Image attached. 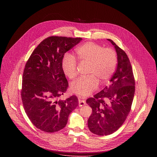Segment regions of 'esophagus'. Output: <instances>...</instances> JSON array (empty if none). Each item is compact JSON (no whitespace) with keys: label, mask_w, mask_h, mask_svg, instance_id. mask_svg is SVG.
<instances>
[{"label":"esophagus","mask_w":157,"mask_h":157,"mask_svg":"<svg viewBox=\"0 0 157 157\" xmlns=\"http://www.w3.org/2000/svg\"><path fill=\"white\" fill-rule=\"evenodd\" d=\"M86 105V102L85 100H82V99H79V106H82L83 105Z\"/></svg>","instance_id":"1"}]
</instances>
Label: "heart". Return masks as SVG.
Instances as JSON below:
<instances>
[{"label": "heart", "instance_id": "b5f03b06", "mask_svg": "<svg viewBox=\"0 0 157 157\" xmlns=\"http://www.w3.org/2000/svg\"><path fill=\"white\" fill-rule=\"evenodd\" d=\"M78 59L90 63L89 76L82 77L72 82V91L81 97L89 96L99 85L107 82L112 76L117 63V55L112 48H105L96 43L89 42L76 49ZM61 67L64 74L72 79L78 74L77 62L74 56L67 53L62 60Z\"/></svg>", "mask_w": 157, "mask_h": 157}]
</instances>
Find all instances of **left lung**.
Returning a JSON list of instances; mask_svg holds the SVG:
<instances>
[{
	"instance_id": "8db88e82",
	"label": "left lung",
	"mask_w": 157,
	"mask_h": 157,
	"mask_svg": "<svg viewBox=\"0 0 157 157\" xmlns=\"http://www.w3.org/2000/svg\"><path fill=\"white\" fill-rule=\"evenodd\" d=\"M117 53L118 65L110 85L90 98L86 103L92 109L88 119L90 131L98 135L111 134L123 124L130 112L135 94V79L130 61L111 39Z\"/></svg>"
}]
</instances>
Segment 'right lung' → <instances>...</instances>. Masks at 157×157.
<instances>
[{"label":"right lung","mask_w":157,"mask_h":157,"mask_svg":"<svg viewBox=\"0 0 157 157\" xmlns=\"http://www.w3.org/2000/svg\"><path fill=\"white\" fill-rule=\"evenodd\" d=\"M82 40L81 37H47L26 63L21 90L23 105L32 123L42 131L55 132L63 129L69 114L78 105L75 95L65 100L57 99L68 87L61 67L63 57Z\"/></svg>","instance_id":"obj_1"}]
</instances>
